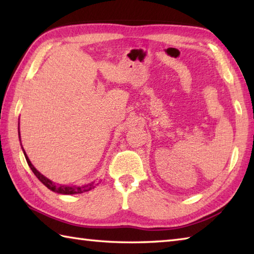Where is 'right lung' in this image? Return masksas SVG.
Returning <instances> with one entry per match:
<instances>
[{
  "mask_svg": "<svg viewBox=\"0 0 254 254\" xmlns=\"http://www.w3.org/2000/svg\"><path fill=\"white\" fill-rule=\"evenodd\" d=\"M18 137H20V130H18ZM21 146H22V143H21ZM22 149H23V146H22ZM23 152H24L26 162H27V164H29V167L31 168L32 171H33V173L35 174V177L38 178L40 181L44 184L45 187H47L48 189H50L51 191H54V192H57V193H60V194H79V193L90 191V190H92V189H94V187H95V183L94 182L84 184V186H82V187H75V186L67 187V186H59V184H55L54 182L51 181V180H49L48 178H45L43 174H41L38 171V170H36L33 167V164L31 163L30 159L27 158V155L25 153L24 149H23Z\"/></svg>",
  "mask_w": 254,
  "mask_h": 254,
  "instance_id": "1",
  "label": "right lung"
}]
</instances>
